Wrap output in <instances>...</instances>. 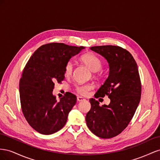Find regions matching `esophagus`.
Returning a JSON list of instances; mask_svg holds the SVG:
<instances>
[{"label":"esophagus","instance_id":"esophagus-1","mask_svg":"<svg viewBox=\"0 0 160 160\" xmlns=\"http://www.w3.org/2000/svg\"><path fill=\"white\" fill-rule=\"evenodd\" d=\"M85 99L84 98H82V97H77V100L78 102H80V101H82V100H84Z\"/></svg>","mask_w":160,"mask_h":160}]
</instances>
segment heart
Returning <instances> with one entry per match:
<instances>
[{
	"instance_id": "obj_1",
	"label": "heart",
	"mask_w": 160,
	"mask_h": 160,
	"mask_svg": "<svg viewBox=\"0 0 160 160\" xmlns=\"http://www.w3.org/2000/svg\"><path fill=\"white\" fill-rule=\"evenodd\" d=\"M80 60L82 62L84 65L90 68V70L94 72V76L95 77L99 76L100 75V70L102 66V61L97 55L88 52L83 54L80 58ZM73 64L71 62H68L65 66L64 74L66 76H70L72 74ZM93 88V86L91 84H84L78 85L76 87V90L78 93L82 96H86L90 90Z\"/></svg>"
}]
</instances>
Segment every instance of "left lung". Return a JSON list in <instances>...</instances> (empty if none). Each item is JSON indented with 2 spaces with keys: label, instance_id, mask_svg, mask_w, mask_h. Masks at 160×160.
<instances>
[{
  "label": "left lung",
  "instance_id": "obj_1",
  "mask_svg": "<svg viewBox=\"0 0 160 160\" xmlns=\"http://www.w3.org/2000/svg\"><path fill=\"white\" fill-rule=\"evenodd\" d=\"M90 49L102 56L109 66L108 77L94 97L107 95L111 102L100 107L98 101L90 98L86 125L99 138H112L126 128L138 107L141 94L138 68L132 55L119 46L101 45Z\"/></svg>",
  "mask_w": 160,
  "mask_h": 160
}]
</instances>
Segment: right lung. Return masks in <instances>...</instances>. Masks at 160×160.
<instances>
[{
	"label": "right lung",
	"mask_w": 160,
	"mask_h": 160,
	"mask_svg": "<svg viewBox=\"0 0 160 160\" xmlns=\"http://www.w3.org/2000/svg\"><path fill=\"white\" fill-rule=\"evenodd\" d=\"M84 48L50 43L39 47L27 62L19 81L21 105L27 121L38 133L53 134L66 123L76 95L67 92L58 101L52 92L55 83L64 79L66 63Z\"/></svg>",
	"instance_id": "obj_1"
}]
</instances>
